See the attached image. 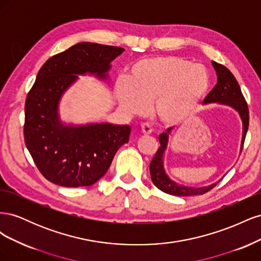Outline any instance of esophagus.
Listing matches in <instances>:
<instances>
[{
  "label": "esophagus",
  "mask_w": 261,
  "mask_h": 261,
  "mask_svg": "<svg viewBox=\"0 0 261 261\" xmlns=\"http://www.w3.org/2000/svg\"><path fill=\"white\" fill-rule=\"evenodd\" d=\"M141 130H143L144 135H150L152 133V127L148 123H144L141 125Z\"/></svg>",
  "instance_id": "1"
}]
</instances>
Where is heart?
<instances>
[{"label": "heart", "mask_w": 261, "mask_h": 261, "mask_svg": "<svg viewBox=\"0 0 261 261\" xmlns=\"http://www.w3.org/2000/svg\"><path fill=\"white\" fill-rule=\"evenodd\" d=\"M128 83L116 87L121 107L132 115H144L151 106L164 123L177 124L192 116L207 96L210 75L201 64L165 55L143 59L130 68Z\"/></svg>", "instance_id": "obj_1"}]
</instances>
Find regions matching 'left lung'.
<instances>
[{"instance_id":"left-lung-1","label":"left lung","mask_w":261,"mask_h":261,"mask_svg":"<svg viewBox=\"0 0 261 261\" xmlns=\"http://www.w3.org/2000/svg\"><path fill=\"white\" fill-rule=\"evenodd\" d=\"M213 68L216 69V73L218 76V83L213 87V89L208 93V96L203 99V105L209 103H219L224 105L233 108L235 111H238L240 117L243 123V136H242V144H241V151L243 150V145L245 137L248 130L249 125V113H248V107L245 98L242 93L241 87L236 81L234 75L227 69L225 66L219 64L217 62H211ZM171 133V128H168L167 132L162 133L159 135L160 147L158 149L155 155L150 163V175H151L152 183L162 191L163 193H167L174 196H195V195H202L209 192L210 189L215 187L220 180L216 181L211 185L203 186V187H189L184 186L175 183L172 180L164 170V159L163 155L165 150H167L169 144V135Z\"/></svg>"}]
</instances>
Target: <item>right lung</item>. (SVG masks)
<instances>
[{"mask_svg":"<svg viewBox=\"0 0 261 261\" xmlns=\"http://www.w3.org/2000/svg\"><path fill=\"white\" fill-rule=\"evenodd\" d=\"M120 46L81 42L53 55L39 70L25 105V144L41 174L64 187L90 186L103 176L116 151L128 143V125L62 123L59 105L78 75L108 80Z\"/></svg>","mask_w":261,"mask_h":261,"instance_id":"add662e5","label":"right lung"}]
</instances>
